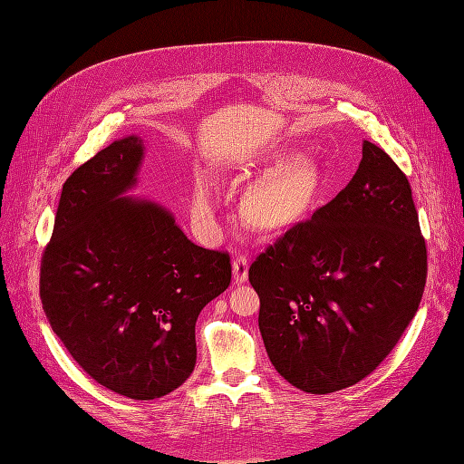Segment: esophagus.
Returning <instances> with one entry per match:
<instances>
[{"mask_svg": "<svg viewBox=\"0 0 464 464\" xmlns=\"http://www.w3.org/2000/svg\"><path fill=\"white\" fill-rule=\"evenodd\" d=\"M247 271H249V263L246 256H236L232 261V276L236 285H242L247 280Z\"/></svg>", "mask_w": 464, "mask_h": 464, "instance_id": "34e87169", "label": "esophagus"}]
</instances>
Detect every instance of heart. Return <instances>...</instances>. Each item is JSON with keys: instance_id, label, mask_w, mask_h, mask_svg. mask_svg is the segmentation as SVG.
Returning a JSON list of instances; mask_svg holds the SVG:
<instances>
[{"instance_id": "obj_1", "label": "heart", "mask_w": 464, "mask_h": 464, "mask_svg": "<svg viewBox=\"0 0 464 464\" xmlns=\"http://www.w3.org/2000/svg\"><path fill=\"white\" fill-rule=\"evenodd\" d=\"M317 195L315 168L307 162H292L280 170L251 184L242 198V215L263 230L283 228L300 218ZM195 213L213 227L218 210V191L210 178H201L195 186Z\"/></svg>"}]
</instances>
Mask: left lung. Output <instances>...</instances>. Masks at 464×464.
<instances>
[{"mask_svg":"<svg viewBox=\"0 0 464 464\" xmlns=\"http://www.w3.org/2000/svg\"><path fill=\"white\" fill-rule=\"evenodd\" d=\"M426 273L409 179L363 141L348 186L249 266L275 370L312 395L362 382L409 327Z\"/></svg>","mask_w":464,"mask_h":464,"instance_id":"left-lung-1","label":"left lung"}]
</instances>
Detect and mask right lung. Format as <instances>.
I'll return each instance as SVG.
<instances>
[{
    "mask_svg": "<svg viewBox=\"0 0 464 464\" xmlns=\"http://www.w3.org/2000/svg\"><path fill=\"white\" fill-rule=\"evenodd\" d=\"M143 159V139L128 135L67 178L40 266L42 305L67 353L135 401L191 375L195 321L232 278L227 254L193 244L164 205L130 195Z\"/></svg>",
    "mask_w": 464,
    "mask_h": 464,
    "instance_id": "add662e5",
    "label": "right lung"
}]
</instances>
